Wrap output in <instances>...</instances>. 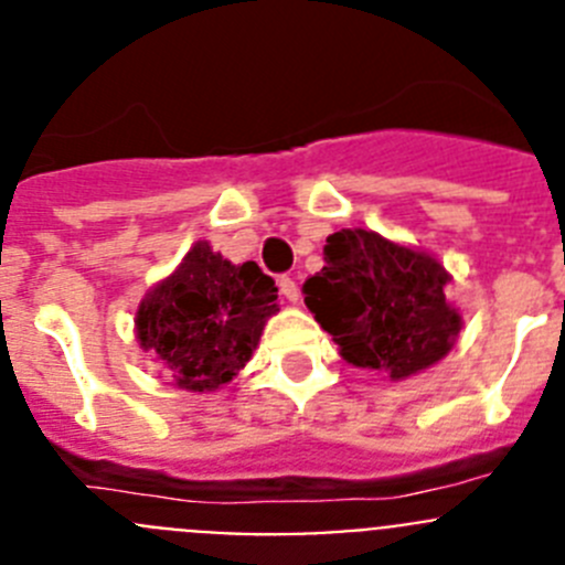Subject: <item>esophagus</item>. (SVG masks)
Returning <instances> with one entry per match:
<instances>
[{
    "label": "esophagus",
    "instance_id": "34e87169",
    "mask_svg": "<svg viewBox=\"0 0 565 565\" xmlns=\"http://www.w3.org/2000/svg\"><path fill=\"white\" fill-rule=\"evenodd\" d=\"M279 291H282V297H286L288 302H297V299H299L297 279H294V277H279Z\"/></svg>",
    "mask_w": 565,
    "mask_h": 565
}]
</instances>
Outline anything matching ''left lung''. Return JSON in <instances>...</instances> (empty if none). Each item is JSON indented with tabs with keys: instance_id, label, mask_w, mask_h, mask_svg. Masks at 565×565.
I'll list each match as a JSON object with an SVG mask.
<instances>
[{
	"instance_id": "8db88e82",
	"label": "left lung",
	"mask_w": 565,
	"mask_h": 565,
	"mask_svg": "<svg viewBox=\"0 0 565 565\" xmlns=\"http://www.w3.org/2000/svg\"><path fill=\"white\" fill-rule=\"evenodd\" d=\"M450 274L411 246L367 228L331 234L322 271L302 294L344 362L407 379L452 351L461 313L447 302Z\"/></svg>"
}]
</instances>
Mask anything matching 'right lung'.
I'll return each instance as SVG.
<instances>
[{
    "instance_id": "add662e5",
    "label": "right lung",
    "mask_w": 565,
    "mask_h": 565,
    "mask_svg": "<svg viewBox=\"0 0 565 565\" xmlns=\"http://www.w3.org/2000/svg\"><path fill=\"white\" fill-rule=\"evenodd\" d=\"M277 311V286L257 263L232 266L201 239L143 297L135 328L143 351L172 371L178 387L203 393L246 367Z\"/></svg>"
}]
</instances>
